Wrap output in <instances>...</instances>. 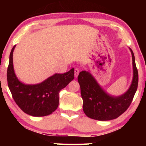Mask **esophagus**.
<instances>
[{
	"label": "esophagus",
	"instance_id": "34e87169",
	"mask_svg": "<svg viewBox=\"0 0 146 146\" xmlns=\"http://www.w3.org/2000/svg\"><path fill=\"white\" fill-rule=\"evenodd\" d=\"M74 73H75V78H77V77L78 76L79 73H80V70H79L78 68H75Z\"/></svg>",
	"mask_w": 146,
	"mask_h": 146
}]
</instances>
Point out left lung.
<instances>
[{"label": "left lung", "mask_w": 146, "mask_h": 146, "mask_svg": "<svg viewBox=\"0 0 146 146\" xmlns=\"http://www.w3.org/2000/svg\"><path fill=\"white\" fill-rule=\"evenodd\" d=\"M130 49L132 57L133 79L129 89L121 96L113 97L107 94L89 72L82 71L80 73L78 80L83 100V110L87 117L100 121L112 120L119 117L130 106L139 81L135 56Z\"/></svg>", "instance_id": "1"}]
</instances>
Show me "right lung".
I'll return each instance as SVG.
<instances>
[{
  "label": "right lung",
  "mask_w": 146,
  "mask_h": 146,
  "mask_svg": "<svg viewBox=\"0 0 146 146\" xmlns=\"http://www.w3.org/2000/svg\"><path fill=\"white\" fill-rule=\"evenodd\" d=\"M15 46L10 53L7 72L8 86L15 102L24 113L31 116L50 115L58 108L60 90L74 79V68L62 74L56 73L38 84H24L18 80L14 71L13 52Z\"/></svg>",
  "instance_id": "obj_1"
}]
</instances>
